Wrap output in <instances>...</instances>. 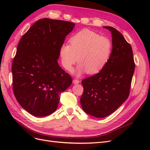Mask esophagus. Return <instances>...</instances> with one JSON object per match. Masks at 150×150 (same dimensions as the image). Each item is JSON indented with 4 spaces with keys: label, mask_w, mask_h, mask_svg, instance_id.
<instances>
[{
    "label": "esophagus",
    "mask_w": 150,
    "mask_h": 150,
    "mask_svg": "<svg viewBox=\"0 0 150 150\" xmlns=\"http://www.w3.org/2000/svg\"><path fill=\"white\" fill-rule=\"evenodd\" d=\"M80 81L78 80V79H73V81H72V83H73L74 84H79Z\"/></svg>",
    "instance_id": "obj_1"
}]
</instances>
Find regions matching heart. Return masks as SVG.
Masks as SVG:
<instances>
[{
	"label": "heart",
	"instance_id": "1",
	"mask_svg": "<svg viewBox=\"0 0 150 150\" xmlns=\"http://www.w3.org/2000/svg\"><path fill=\"white\" fill-rule=\"evenodd\" d=\"M70 45L62 44L59 54L62 66L71 71L74 64L79 62L75 74L79 76L85 72L89 74L101 71L110 61L112 52L111 40L94 31L84 29L72 35Z\"/></svg>",
	"mask_w": 150,
	"mask_h": 150
}]
</instances>
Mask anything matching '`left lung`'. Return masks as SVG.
<instances>
[{
    "label": "left lung",
    "mask_w": 150,
    "mask_h": 150,
    "mask_svg": "<svg viewBox=\"0 0 150 150\" xmlns=\"http://www.w3.org/2000/svg\"><path fill=\"white\" fill-rule=\"evenodd\" d=\"M103 28L112 34V56L101 71L82 81L80 100L87 114L99 118L112 114L128 99L135 68L132 48L123 35L112 27Z\"/></svg>",
    "instance_id": "8db88e82"
}]
</instances>
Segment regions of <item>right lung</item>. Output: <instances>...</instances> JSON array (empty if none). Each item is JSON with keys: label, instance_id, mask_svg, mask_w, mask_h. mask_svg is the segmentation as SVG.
Masks as SVG:
<instances>
[{"label": "right lung", "instance_id": "add662e5", "mask_svg": "<svg viewBox=\"0 0 150 150\" xmlns=\"http://www.w3.org/2000/svg\"><path fill=\"white\" fill-rule=\"evenodd\" d=\"M75 24L48 18L39 19L21 39L13 58V91L32 115L42 117L57 110L59 94L72 78L59 66L60 47Z\"/></svg>", "mask_w": 150, "mask_h": 150}]
</instances>
